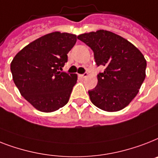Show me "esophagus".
<instances>
[{
    "label": "esophagus",
    "instance_id": "esophagus-1",
    "mask_svg": "<svg viewBox=\"0 0 158 158\" xmlns=\"http://www.w3.org/2000/svg\"><path fill=\"white\" fill-rule=\"evenodd\" d=\"M88 73H87V72H84V73H83V74H82V75H80V76H81L82 78H86V77L88 76Z\"/></svg>",
    "mask_w": 158,
    "mask_h": 158
}]
</instances>
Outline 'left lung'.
Wrapping results in <instances>:
<instances>
[{
  "label": "left lung",
  "mask_w": 158,
  "mask_h": 158,
  "mask_svg": "<svg viewBox=\"0 0 158 158\" xmlns=\"http://www.w3.org/2000/svg\"><path fill=\"white\" fill-rule=\"evenodd\" d=\"M94 53L97 66L96 88L88 91L92 104L108 112L123 110L136 96L145 79L146 60L138 48L118 35L99 30L77 37Z\"/></svg>",
  "instance_id": "left-lung-1"
}]
</instances>
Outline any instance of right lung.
Segmentation results:
<instances>
[{"label": "right lung", "instance_id": "right-lung-1", "mask_svg": "<svg viewBox=\"0 0 158 158\" xmlns=\"http://www.w3.org/2000/svg\"><path fill=\"white\" fill-rule=\"evenodd\" d=\"M75 35L49 33L30 43L16 54L10 70L21 95L42 112H53L67 104L76 74L62 72Z\"/></svg>", "mask_w": 158, "mask_h": 158}]
</instances>
